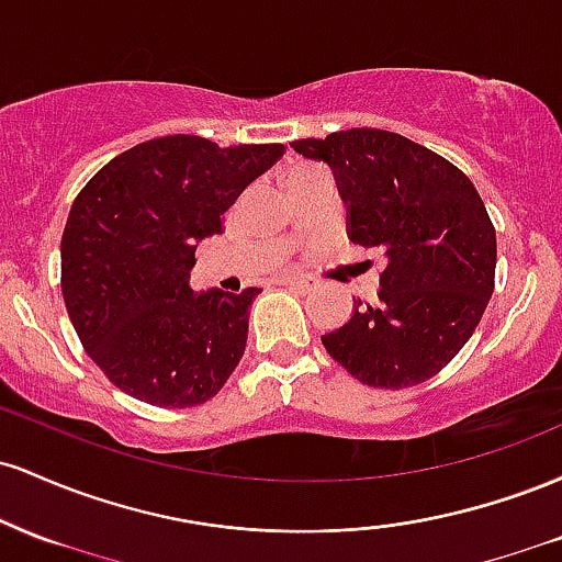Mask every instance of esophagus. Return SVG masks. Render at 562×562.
<instances>
[{"mask_svg":"<svg viewBox=\"0 0 562 562\" xmlns=\"http://www.w3.org/2000/svg\"><path fill=\"white\" fill-rule=\"evenodd\" d=\"M280 285H285V288H293V290H301V293H308V290H312L314 285H317V282H314L312 277L288 274V277H282V280H280Z\"/></svg>","mask_w":562,"mask_h":562,"instance_id":"34e87169","label":"esophagus"}]
</instances>
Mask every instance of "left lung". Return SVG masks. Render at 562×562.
I'll return each instance as SVG.
<instances>
[{
	"instance_id": "left-lung-1",
	"label": "left lung",
	"mask_w": 562,
	"mask_h": 562,
	"mask_svg": "<svg viewBox=\"0 0 562 562\" xmlns=\"http://www.w3.org/2000/svg\"><path fill=\"white\" fill-rule=\"evenodd\" d=\"M325 160L346 203L348 240L385 256L375 306L322 335L327 353L372 389H409L468 344L494 293L496 232L473 182L428 147L346 128L290 142Z\"/></svg>"
}]
</instances>
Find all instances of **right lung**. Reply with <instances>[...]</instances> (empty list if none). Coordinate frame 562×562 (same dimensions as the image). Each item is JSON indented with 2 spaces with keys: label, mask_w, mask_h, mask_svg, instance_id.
Masks as SVG:
<instances>
[{
  "label": "right lung",
  "mask_w": 562,
  "mask_h": 562,
  "mask_svg": "<svg viewBox=\"0 0 562 562\" xmlns=\"http://www.w3.org/2000/svg\"><path fill=\"white\" fill-rule=\"evenodd\" d=\"M285 145L218 147L192 134L115 156L76 195L60 243L68 317L115 389L153 406L214 398L240 364L261 288L192 293L198 243Z\"/></svg>",
  "instance_id": "1"
}]
</instances>
